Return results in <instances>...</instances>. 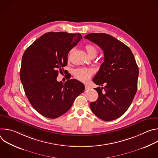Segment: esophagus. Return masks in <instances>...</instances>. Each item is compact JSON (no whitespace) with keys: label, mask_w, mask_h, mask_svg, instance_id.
Listing matches in <instances>:
<instances>
[{"label":"esophagus","mask_w":158,"mask_h":158,"mask_svg":"<svg viewBox=\"0 0 158 158\" xmlns=\"http://www.w3.org/2000/svg\"><path fill=\"white\" fill-rule=\"evenodd\" d=\"M85 89H90V87L88 85L85 84Z\"/></svg>","instance_id":"34e87169"}]
</instances>
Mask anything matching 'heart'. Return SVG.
Segmentation results:
<instances>
[{
	"instance_id": "obj_1",
	"label": "heart",
	"mask_w": 158,
	"mask_h": 158,
	"mask_svg": "<svg viewBox=\"0 0 158 158\" xmlns=\"http://www.w3.org/2000/svg\"><path fill=\"white\" fill-rule=\"evenodd\" d=\"M85 49L90 57L96 56L98 54V49L94 45H86L85 46ZM94 73V71L93 69L87 68V67H79V68H77L74 71V74L77 79L80 81L85 82L92 77Z\"/></svg>"
}]
</instances>
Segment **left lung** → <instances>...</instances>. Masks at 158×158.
I'll return each instance as SVG.
<instances>
[{
    "instance_id": "8db88e82",
    "label": "left lung",
    "mask_w": 158,
    "mask_h": 158,
    "mask_svg": "<svg viewBox=\"0 0 158 158\" xmlns=\"http://www.w3.org/2000/svg\"><path fill=\"white\" fill-rule=\"evenodd\" d=\"M84 37L97 44L104 55V61L93 79L102 87L94 88L99 96L90 107L104 121L116 119L126 112L136 93L138 66L131 49L110 35L91 33Z\"/></svg>"
}]
</instances>
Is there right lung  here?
Here are the masks:
<instances>
[{
  "label": "right lung",
  "instance_id": "1",
  "mask_svg": "<svg viewBox=\"0 0 158 158\" xmlns=\"http://www.w3.org/2000/svg\"><path fill=\"white\" fill-rule=\"evenodd\" d=\"M81 39L80 34L48 32L22 56L20 78L24 90L32 106L44 117L62 116L84 91V85L76 79L69 77L64 84L57 81L59 71L67 65V55Z\"/></svg>",
  "mask_w": 158,
  "mask_h": 158
}]
</instances>
